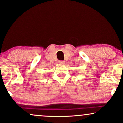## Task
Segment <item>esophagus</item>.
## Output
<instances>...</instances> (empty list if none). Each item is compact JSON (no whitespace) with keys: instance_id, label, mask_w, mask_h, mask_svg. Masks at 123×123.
Instances as JSON below:
<instances>
[{"instance_id":"1","label":"esophagus","mask_w":123,"mask_h":123,"mask_svg":"<svg viewBox=\"0 0 123 123\" xmlns=\"http://www.w3.org/2000/svg\"><path fill=\"white\" fill-rule=\"evenodd\" d=\"M58 62H59V64H65L64 61H59Z\"/></svg>"}]
</instances>
